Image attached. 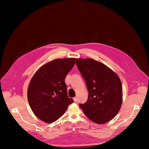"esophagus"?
<instances>
[{"mask_svg": "<svg viewBox=\"0 0 149 149\" xmlns=\"http://www.w3.org/2000/svg\"><path fill=\"white\" fill-rule=\"evenodd\" d=\"M73 100H74V101L75 102H77V101H78V98L75 97H74V98H73Z\"/></svg>", "mask_w": 149, "mask_h": 149, "instance_id": "esophagus-1", "label": "esophagus"}]
</instances>
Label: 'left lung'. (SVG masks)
Here are the masks:
<instances>
[{"instance_id":"1","label":"left lung","mask_w":149,"mask_h":149,"mask_svg":"<svg viewBox=\"0 0 149 149\" xmlns=\"http://www.w3.org/2000/svg\"><path fill=\"white\" fill-rule=\"evenodd\" d=\"M76 63L88 91V100L79 107L90 120L104 124L120 110L123 88L118 75L104 63L93 59H77Z\"/></svg>"}]
</instances>
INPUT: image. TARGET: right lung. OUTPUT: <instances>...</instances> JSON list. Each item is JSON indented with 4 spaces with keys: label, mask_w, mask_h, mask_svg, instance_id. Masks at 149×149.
<instances>
[{
    "label": "right lung",
    "mask_w": 149,
    "mask_h": 149,
    "mask_svg": "<svg viewBox=\"0 0 149 149\" xmlns=\"http://www.w3.org/2000/svg\"><path fill=\"white\" fill-rule=\"evenodd\" d=\"M75 58L56 59L42 66L33 75L28 88V100L34 114L45 123L59 118L74 102L68 97L65 78Z\"/></svg>",
    "instance_id": "obj_1"
}]
</instances>
